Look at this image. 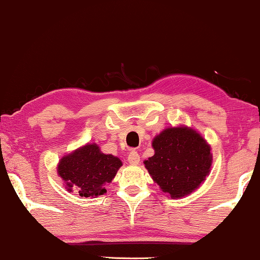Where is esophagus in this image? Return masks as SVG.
I'll return each instance as SVG.
<instances>
[{"mask_svg":"<svg viewBox=\"0 0 260 260\" xmlns=\"http://www.w3.org/2000/svg\"><path fill=\"white\" fill-rule=\"evenodd\" d=\"M127 161H129L130 165H134V166L138 165V163H140V161H141L138 152L136 150H131L129 152V155H127Z\"/></svg>","mask_w":260,"mask_h":260,"instance_id":"1","label":"esophagus"}]
</instances>
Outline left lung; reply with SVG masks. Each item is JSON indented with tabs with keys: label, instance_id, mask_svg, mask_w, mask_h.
<instances>
[{
	"label": "left lung",
	"instance_id": "left-lung-1",
	"mask_svg": "<svg viewBox=\"0 0 260 260\" xmlns=\"http://www.w3.org/2000/svg\"><path fill=\"white\" fill-rule=\"evenodd\" d=\"M152 148L155 154L144 166L163 193L173 199L191 194L211 170V147L191 127H167L152 140Z\"/></svg>",
	"mask_w": 260,
	"mask_h": 260
}]
</instances>
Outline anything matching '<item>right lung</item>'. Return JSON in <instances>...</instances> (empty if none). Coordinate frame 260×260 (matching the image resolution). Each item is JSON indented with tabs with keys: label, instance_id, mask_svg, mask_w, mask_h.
<instances>
[{
	"label": "right lung",
	"instance_id": "1",
	"mask_svg": "<svg viewBox=\"0 0 260 260\" xmlns=\"http://www.w3.org/2000/svg\"><path fill=\"white\" fill-rule=\"evenodd\" d=\"M122 161L101 151L95 143L86 144L59 161L58 174L69 193L77 190L80 197H98L106 193L105 186L112 181Z\"/></svg>",
	"mask_w": 260,
	"mask_h": 260
}]
</instances>
